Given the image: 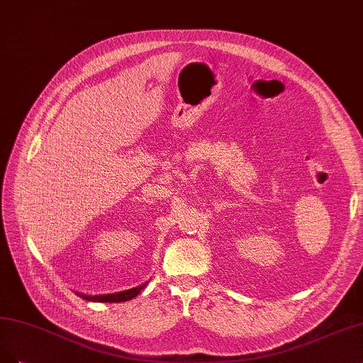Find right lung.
Segmentation results:
<instances>
[{
  "instance_id": "obj_1",
  "label": "right lung",
  "mask_w": 363,
  "mask_h": 363,
  "mask_svg": "<svg viewBox=\"0 0 363 363\" xmlns=\"http://www.w3.org/2000/svg\"><path fill=\"white\" fill-rule=\"evenodd\" d=\"M147 284L148 282H144L140 286H135V289H130V290H126V291H120V293H112V294H99V296H86V294H81V293H77V294L79 297H82L84 301H89V302H108V303L126 302V301H130V298L138 296Z\"/></svg>"
}]
</instances>
